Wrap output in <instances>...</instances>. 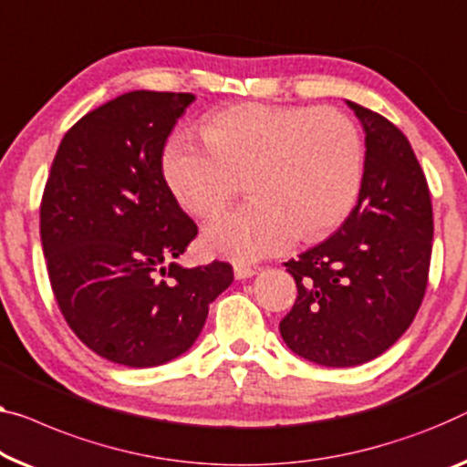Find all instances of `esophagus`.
<instances>
[{"label":"esophagus","mask_w":467,"mask_h":467,"mask_svg":"<svg viewBox=\"0 0 467 467\" xmlns=\"http://www.w3.org/2000/svg\"><path fill=\"white\" fill-rule=\"evenodd\" d=\"M254 275H255V268L249 266V264H241V262L234 264V276L236 278H249Z\"/></svg>","instance_id":"esophagus-1"}]
</instances>
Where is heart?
<instances>
[{
	"instance_id": "1",
	"label": "heart",
	"mask_w": 467,
	"mask_h": 467,
	"mask_svg": "<svg viewBox=\"0 0 467 467\" xmlns=\"http://www.w3.org/2000/svg\"><path fill=\"white\" fill-rule=\"evenodd\" d=\"M203 140L178 131L163 149L165 182L194 218H215L247 178L252 201L205 228L203 247L233 260L281 254L321 239L357 205L365 149L350 117L336 109L243 102L215 110Z\"/></svg>"
}]
</instances>
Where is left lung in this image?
Wrapping results in <instances>:
<instances>
[{
    "mask_svg": "<svg viewBox=\"0 0 467 467\" xmlns=\"http://www.w3.org/2000/svg\"><path fill=\"white\" fill-rule=\"evenodd\" d=\"M365 125L358 203L321 245L285 262L297 297L278 325L291 350L325 367H354L409 329L428 287L432 201L407 136L348 102Z\"/></svg>",
    "mask_w": 467,
    "mask_h": 467,
    "instance_id": "1",
    "label": "left lung"
}]
</instances>
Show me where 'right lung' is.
Wrapping results in <instances>:
<instances>
[{
	"instance_id": "1",
	"label": "right lung",
	"mask_w": 467,
	"mask_h": 467,
	"mask_svg": "<svg viewBox=\"0 0 467 467\" xmlns=\"http://www.w3.org/2000/svg\"><path fill=\"white\" fill-rule=\"evenodd\" d=\"M194 100L138 89L89 110L56 150L39 234L56 304L89 350L155 367L189 350L233 283L213 260L182 268L199 228L163 178V146Z\"/></svg>"
}]
</instances>
